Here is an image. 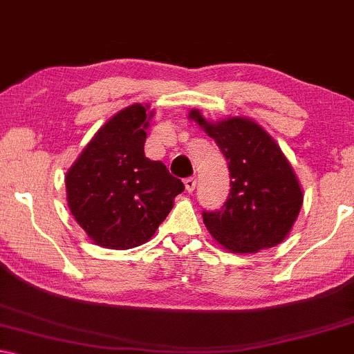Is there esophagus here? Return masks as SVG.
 Here are the masks:
<instances>
[{
  "label": "esophagus",
  "instance_id": "esophagus-1",
  "mask_svg": "<svg viewBox=\"0 0 354 354\" xmlns=\"http://www.w3.org/2000/svg\"><path fill=\"white\" fill-rule=\"evenodd\" d=\"M185 190L189 192V194H192V192L195 190V187H197V180H195L194 177H190V178H185Z\"/></svg>",
  "mask_w": 354,
  "mask_h": 354
}]
</instances>
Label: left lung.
Segmentation results:
<instances>
[{
	"label": "left lung",
	"mask_w": 354,
	"mask_h": 354,
	"mask_svg": "<svg viewBox=\"0 0 354 354\" xmlns=\"http://www.w3.org/2000/svg\"><path fill=\"white\" fill-rule=\"evenodd\" d=\"M189 118L215 139L228 160V200L221 210L203 212L213 239L238 254L282 243L302 208L304 190L276 139L246 116L210 121L192 110Z\"/></svg>",
	"instance_id": "left-lung-1"
}]
</instances>
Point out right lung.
<instances>
[{
    "mask_svg": "<svg viewBox=\"0 0 354 354\" xmlns=\"http://www.w3.org/2000/svg\"><path fill=\"white\" fill-rule=\"evenodd\" d=\"M154 110L134 103L100 128L65 176L73 218L97 246L131 250L154 236L184 184L144 156Z\"/></svg>",
    "mask_w": 354,
    "mask_h": 354,
    "instance_id": "right-lung-1",
    "label": "right lung"
}]
</instances>
